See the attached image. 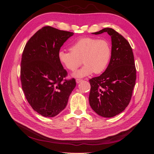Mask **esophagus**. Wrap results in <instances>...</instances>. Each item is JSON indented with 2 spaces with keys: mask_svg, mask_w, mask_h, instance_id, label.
<instances>
[{
  "mask_svg": "<svg viewBox=\"0 0 154 154\" xmlns=\"http://www.w3.org/2000/svg\"><path fill=\"white\" fill-rule=\"evenodd\" d=\"M82 81H83V80H82V79H76V80L77 83H79L82 82Z\"/></svg>",
  "mask_w": 154,
  "mask_h": 154,
  "instance_id": "34e87169",
  "label": "esophagus"
}]
</instances>
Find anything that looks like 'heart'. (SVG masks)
I'll list each match as a JSON object with an SVG mask.
<instances>
[{
  "label": "heart",
  "instance_id": "b5f03b06",
  "mask_svg": "<svg viewBox=\"0 0 154 154\" xmlns=\"http://www.w3.org/2000/svg\"><path fill=\"white\" fill-rule=\"evenodd\" d=\"M112 56V48L109 41L92 37L78 40L71 50L61 49L58 53L59 61L71 71H74L82 64L81 69L74 73V76L82 78L92 73L103 72L108 67Z\"/></svg>",
  "mask_w": 154,
  "mask_h": 154
}]
</instances>
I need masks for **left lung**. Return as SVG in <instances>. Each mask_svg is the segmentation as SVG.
Wrapping results in <instances>:
<instances>
[{
	"label": "left lung",
	"instance_id": "1",
	"mask_svg": "<svg viewBox=\"0 0 154 154\" xmlns=\"http://www.w3.org/2000/svg\"><path fill=\"white\" fill-rule=\"evenodd\" d=\"M106 32L112 39V56L105 71L90 79L89 103L92 110L105 118H112L126 109L136 85V69L128 42L114 29L106 27L93 32Z\"/></svg>",
	"mask_w": 154,
	"mask_h": 154
}]
</instances>
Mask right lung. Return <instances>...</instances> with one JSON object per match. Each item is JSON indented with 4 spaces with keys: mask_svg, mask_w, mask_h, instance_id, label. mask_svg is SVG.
Masks as SVG:
<instances>
[{
    "mask_svg": "<svg viewBox=\"0 0 154 154\" xmlns=\"http://www.w3.org/2000/svg\"><path fill=\"white\" fill-rule=\"evenodd\" d=\"M73 34L45 26L31 37L23 51L22 90L32 109L44 117H54L66 108L76 86L75 79H66L67 72L58 58L60 48Z\"/></svg>",
    "mask_w": 154,
    "mask_h": 154,
    "instance_id": "right-lung-1",
    "label": "right lung"
}]
</instances>
